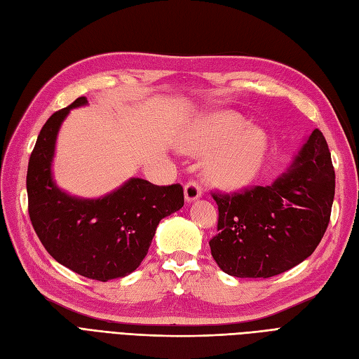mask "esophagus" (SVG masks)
<instances>
[{"label":"esophagus","instance_id":"1","mask_svg":"<svg viewBox=\"0 0 359 359\" xmlns=\"http://www.w3.org/2000/svg\"><path fill=\"white\" fill-rule=\"evenodd\" d=\"M184 196H186L187 202H193V201L199 199L202 196V189L199 186V182L194 180H190L186 184V187H184Z\"/></svg>","mask_w":359,"mask_h":359}]
</instances>
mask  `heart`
<instances>
[{
  "label": "heart",
  "mask_w": 359,
  "mask_h": 359,
  "mask_svg": "<svg viewBox=\"0 0 359 359\" xmlns=\"http://www.w3.org/2000/svg\"><path fill=\"white\" fill-rule=\"evenodd\" d=\"M217 150L219 153L216 152ZM191 154L212 156L205 175L214 186L238 189L255 178L268 151V139L260 130H248L245 119L233 112H219L205 119L184 144Z\"/></svg>",
  "instance_id": "b5f03b06"
}]
</instances>
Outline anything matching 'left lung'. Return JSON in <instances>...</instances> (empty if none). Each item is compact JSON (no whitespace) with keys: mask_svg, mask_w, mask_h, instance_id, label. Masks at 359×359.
I'll use <instances>...</instances> for the list:
<instances>
[{"mask_svg":"<svg viewBox=\"0 0 359 359\" xmlns=\"http://www.w3.org/2000/svg\"><path fill=\"white\" fill-rule=\"evenodd\" d=\"M335 173L319 128L306 140L290 169L269 186L233 194L212 193L219 205L211 255L226 274L268 278L306 260L327 231Z\"/></svg>","mask_w":359,"mask_h":359,"instance_id":"8db88e82","label":"left lung"}]
</instances>
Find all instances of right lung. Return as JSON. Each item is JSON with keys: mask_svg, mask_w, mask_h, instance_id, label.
<instances>
[{"mask_svg": "<svg viewBox=\"0 0 359 359\" xmlns=\"http://www.w3.org/2000/svg\"><path fill=\"white\" fill-rule=\"evenodd\" d=\"M86 103V97H79L41 127L28 161V212L39 240L57 262L86 278L107 281L140 265L160 220L182 208L184 191L180 184L154 186L142 178H130L99 199L58 189L50 169L57 135L70 109Z\"/></svg>", "mask_w": 359, "mask_h": 359, "instance_id": "right-lung-1", "label": "right lung"}]
</instances>
